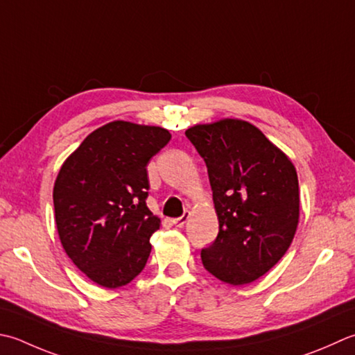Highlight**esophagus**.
I'll use <instances>...</instances> for the list:
<instances>
[{
    "mask_svg": "<svg viewBox=\"0 0 355 355\" xmlns=\"http://www.w3.org/2000/svg\"><path fill=\"white\" fill-rule=\"evenodd\" d=\"M189 217H191V214L189 212H184L182 217H178V218H173L172 220V223L175 225V226H178V227H183L184 226V223L187 220H189Z\"/></svg>",
    "mask_w": 355,
    "mask_h": 355,
    "instance_id": "34e87169",
    "label": "esophagus"
}]
</instances>
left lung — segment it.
<instances>
[{"label": "left lung", "mask_w": 355, "mask_h": 355, "mask_svg": "<svg viewBox=\"0 0 355 355\" xmlns=\"http://www.w3.org/2000/svg\"><path fill=\"white\" fill-rule=\"evenodd\" d=\"M186 137L205 159L218 235L201 249L206 270L240 286L265 275L288 248L298 225L297 171L254 124L226 118L197 124Z\"/></svg>", "instance_id": "left-lung-1"}]
</instances>
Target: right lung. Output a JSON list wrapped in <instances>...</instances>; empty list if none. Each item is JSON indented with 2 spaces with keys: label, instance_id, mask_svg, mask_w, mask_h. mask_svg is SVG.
Segmentation results:
<instances>
[{
  "label": "right lung",
  "instance_id": "obj_1",
  "mask_svg": "<svg viewBox=\"0 0 355 355\" xmlns=\"http://www.w3.org/2000/svg\"><path fill=\"white\" fill-rule=\"evenodd\" d=\"M169 130L112 121L89 134L62 163L53 186L61 245L81 272L115 289L141 272L159 218L146 206L149 159Z\"/></svg>",
  "mask_w": 355,
  "mask_h": 355
}]
</instances>
